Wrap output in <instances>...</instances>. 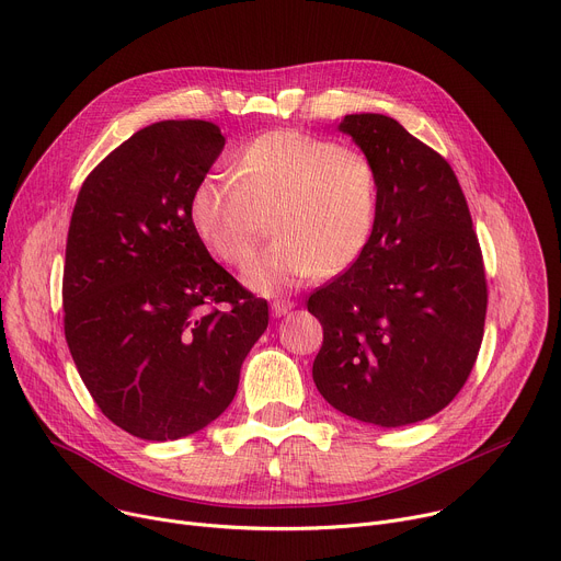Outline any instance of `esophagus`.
I'll list each match as a JSON object with an SVG mask.
<instances>
[{
    "mask_svg": "<svg viewBox=\"0 0 561 561\" xmlns=\"http://www.w3.org/2000/svg\"><path fill=\"white\" fill-rule=\"evenodd\" d=\"M294 306H296V304H294V300H289V298H276L274 304H272V312H274V317H283V314H287Z\"/></svg>",
    "mask_w": 561,
    "mask_h": 561,
    "instance_id": "34e87169",
    "label": "esophagus"
}]
</instances>
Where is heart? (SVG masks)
<instances>
[{
  "mask_svg": "<svg viewBox=\"0 0 561 561\" xmlns=\"http://www.w3.org/2000/svg\"><path fill=\"white\" fill-rule=\"evenodd\" d=\"M379 182L357 146L298 130H272L236 154L233 175H206L191 197V222L204 247L242 265L270 229L274 240L244 270V283L276 294L348 272L377 222Z\"/></svg>",
  "mask_w": 561,
  "mask_h": 561,
  "instance_id": "heart-1",
  "label": "heart"
}]
</instances>
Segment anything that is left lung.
<instances>
[{
    "label": "left lung",
    "mask_w": 561,
    "mask_h": 561,
    "mask_svg": "<svg viewBox=\"0 0 561 561\" xmlns=\"http://www.w3.org/2000/svg\"><path fill=\"white\" fill-rule=\"evenodd\" d=\"M341 133L373 159L377 222L359 261L319 287L312 377L341 413L404 426L445 409L483 341L488 280L456 172L383 114H348Z\"/></svg>",
    "instance_id": "1"
}]
</instances>
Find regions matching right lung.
Listing matches in <instances>:
<instances>
[{"instance_id": "1", "label": "right lung", "mask_w": 561, "mask_h": 561, "mask_svg": "<svg viewBox=\"0 0 561 561\" xmlns=\"http://www.w3.org/2000/svg\"><path fill=\"white\" fill-rule=\"evenodd\" d=\"M222 148L210 121L152 123L90 172L71 213L65 336L103 415L141 440L218 417L270 323L267 300L213 261L191 222Z\"/></svg>"}]
</instances>
